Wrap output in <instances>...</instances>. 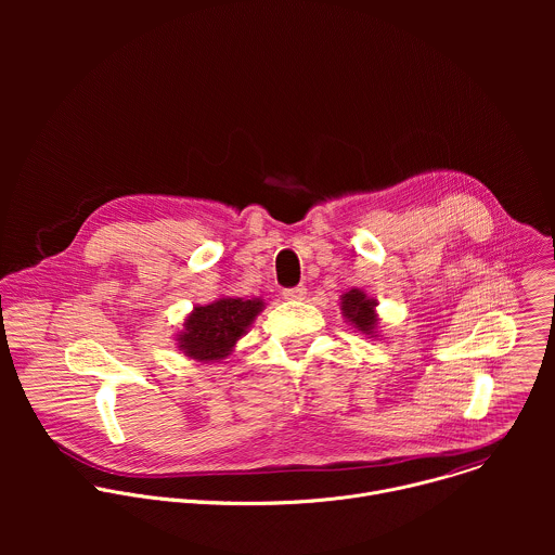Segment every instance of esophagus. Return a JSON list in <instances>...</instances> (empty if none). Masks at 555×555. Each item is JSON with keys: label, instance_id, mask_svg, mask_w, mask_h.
<instances>
[{"label": "esophagus", "instance_id": "obj_1", "mask_svg": "<svg viewBox=\"0 0 555 555\" xmlns=\"http://www.w3.org/2000/svg\"><path fill=\"white\" fill-rule=\"evenodd\" d=\"M305 294H307L305 285H296V287H287V289H283V298H287V300H302V298H305Z\"/></svg>", "mask_w": 555, "mask_h": 555}]
</instances>
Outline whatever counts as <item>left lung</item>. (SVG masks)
Returning <instances> with one entry per match:
<instances>
[{"label": "left lung", "instance_id": "1", "mask_svg": "<svg viewBox=\"0 0 555 555\" xmlns=\"http://www.w3.org/2000/svg\"><path fill=\"white\" fill-rule=\"evenodd\" d=\"M373 305H375V300H369L366 294L360 292V289H351L343 296L345 315L364 334H373V330H375Z\"/></svg>", "mask_w": 555, "mask_h": 555}]
</instances>
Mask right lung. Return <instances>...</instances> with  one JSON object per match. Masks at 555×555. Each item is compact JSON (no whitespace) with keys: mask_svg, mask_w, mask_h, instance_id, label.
Instances as JSON below:
<instances>
[{"mask_svg":"<svg viewBox=\"0 0 555 555\" xmlns=\"http://www.w3.org/2000/svg\"><path fill=\"white\" fill-rule=\"evenodd\" d=\"M261 300L221 298L206 307H195L180 334V349L195 360H219L228 356L234 343L244 336L255 315L261 311Z\"/></svg>","mask_w":555,"mask_h":555,"instance_id":"obj_1","label":"right lung"}]
</instances>
